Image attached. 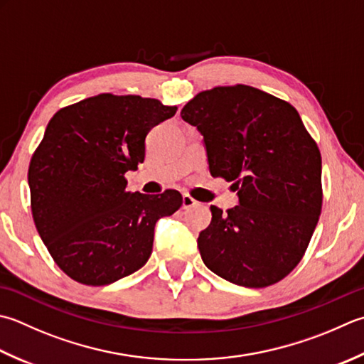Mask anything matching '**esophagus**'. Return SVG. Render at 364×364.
<instances>
[{"instance_id": "1", "label": "esophagus", "mask_w": 364, "mask_h": 364, "mask_svg": "<svg viewBox=\"0 0 364 364\" xmlns=\"http://www.w3.org/2000/svg\"><path fill=\"white\" fill-rule=\"evenodd\" d=\"M198 203L194 198L189 197V196H183V208L184 210H191V208H196Z\"/></svg>"}]
</instances>
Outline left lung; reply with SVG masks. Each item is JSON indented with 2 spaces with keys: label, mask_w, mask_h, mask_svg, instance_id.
I'll use <instances>...</instances> for the list:
<instances>
[{
  "label": "left lung",
  "mask_w": 364,
  "mask_h": 364,
  "mask_svg": "<svg viewBox=\"0 0 364 364\" xmlns=\"http://www.w3.org/2000/svg\"><path fill=\"white\" fill-rule=\"evenodd\" d=\"M181 118L203 135L210 173L232 181L240 205H211L197 240L213 273L243 287L284 279L308 249L322 211V156L294 105L247 85L191 99Z\"/></svg>",
  "instance_id": "left-lung-1"
}]
</instances>
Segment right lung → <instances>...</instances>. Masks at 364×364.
I'll list each match as a JSON object with an SVG mask.
<instances>
[{
	"label": "right lung",
	"instance_id": "obj_1",
	"mask_svg": "<svg viewBox=\"0 0 364 364\" xmlns=\"http://www.w3.org/2000/svg\"><path fill=\"white\" fill-rule=\"evenodd\" d=\"M176 107L140 96L97 95L48 121L28 168L31 213L56 265L85 286L137 272L153 251L158 219L183 197L126 191V172L145 159L146 134Z\"/></svg>",
	"mask_w": 364,
	"mask_h": 364
}]
</instances>
